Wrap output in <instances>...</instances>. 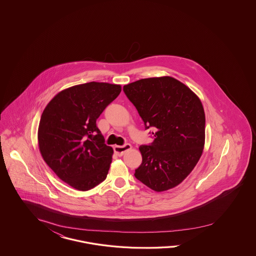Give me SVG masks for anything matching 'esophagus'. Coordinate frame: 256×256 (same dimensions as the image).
Returning a JSON list of instances; mask_svg holds the SVG:
<instances>
[{
    "label": "esophagus",
    "instance_id": "obj_1",
    "mask_svg": "<svg viewBox=\"0 0 256 256\" xmlns=\"http://www.w3.org/2000/svg\"><path fill=\"white\" fill-rule=\"evenodd\" d=\"M132 144H126L124 146H116L114 148V153L116 154V155L119 156H121L124 155V153L126 152V151H128V150H130L132 149Z\"/></svg>",
    "mask_w": 256,
    "mask_h": 256
}]
</instances>
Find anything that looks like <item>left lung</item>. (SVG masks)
Segmentation results:
<instances>
[{
    "label": "left lung",
    "mask_w": 256,
    "mask_h": 256,
    "mask_svg": "<svg viewBox=\"0 0 256 256\" xmlns=\"http://www.w3.org/2000/svg\"><path fill=\"white\" fill-rule=\"evenodd\" d=\"M154 142L140 146L135 178L155 192L180 184L194 170L204 144L206 116L199 98L172 77L142 78L123 87Z\"/></svg>",
    "instance_id": "1"
}]
</instances>
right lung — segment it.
I'll return each mask as SVG.
<instances>
[{
  "instance_id": "add662e5",
  "label": "right lung",
  "mask_w": 256,
  "mask_h": 256,
  "mask_svg": "<svg viewBox=\"0 0 256 256\" xmlns=\"http://www.w3.org/2000/svg\"><path fill=\"white\" fill-rule=\"evenodd\" d=\"M120 92L121 86L106 82L72 86L57 94L41 116L40 153L55 174L78 190H89L107 178L114 150L96 119Z\"/></svg>"
}]
</instances>
